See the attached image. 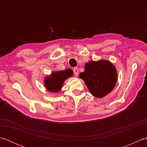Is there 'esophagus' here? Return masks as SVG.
<instances>
[{
	"label": "esophagus",
	"instance_id": "esophagus-1",
	"mask_svg": "<svg viewBox=\"0 0 147 147\" xmlns=\"http://www.w3.org/2000/svg\"><path fill=\"white\" fill-rule=\"evenodd\" d=\"M73 72H74V76H78V69L77 67H74L73 69Z\"/></svg>",
	"mask_w": 147,
	"mask_h": 147
}]
</instances>
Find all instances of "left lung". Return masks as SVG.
Instances as JSON below:
<instances>
[{
	"instance_id": "left-lung-1",
	"label": "left lung",
	"mask_w": 147,
	"mask_h": 147,
	"mask_svg": "<svg viewBox=\"0 0 147 147\" xmlns=\"http://www.w3.org/2000/svg\"><path fill=\"white\" fill-rule=\"evenodd\" d=\"M80 78L85 82L90 92L95 97L102 98L114 88L117 82L116 69L106 60L90 61Z\"/></svg>"
}]
</instances>
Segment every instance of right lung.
<instances>
[{
    "mask_svg": "<svg viewBox=\"0 0 147 147\" xmlns=\"http://www.w3.org/2000/svg\"><path fill=\"white\" fill-rule=\"evenodd\" d=\"M73 71L71 69L64 71L53 72L44 80V85L46 89L51 92H58L61 90L64 81L73 76Z\"/></svg>",
    "mask_w": 147,
    "mask_h": 147,
    "instance_id": "add662e5",
    "label": "right lung"
}]
</instances>
